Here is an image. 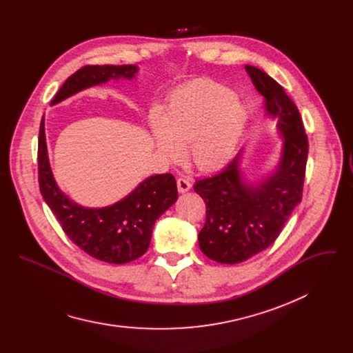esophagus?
Segmentation results:
<instances>
[{
	"label": "esophagus",
	"mask_w": 353,
	"mask_h": 353,
	"mask_svg": "<svg viewBox=\"0 0 353 353\" xmlns=\"http://www.w3.org/2000/svg\"><path fill=\"white\" fill-rule=\"evenodd\" d=\"M177 188H179L180 192H187L188 190H191V183H190V180H187V179H184V177H180V179L177 180Z\"/></svg>",
	"instance_id": "34e87169"
}]
</instances>
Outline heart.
Instances as JSON below:
<instances>
[{
	"instance_id": "heart-1",
	"label": "heart",
	"mask_w": 353,
	"mask_h": 353,
	"mask_svg": "<svg viewBox=\"0 0 353 353\" xmlns=\"http://www.w3.org/2000/svg\"><path fill=\"white\" fill-rule=\"evenodd\" d=\"M247 113L232 92L212 81L195 79L177 88L163 110L149 117V130L158 152L172 163L184 155L198 170L223 166L245 127Z\"/></svg>"
}]
</instances>
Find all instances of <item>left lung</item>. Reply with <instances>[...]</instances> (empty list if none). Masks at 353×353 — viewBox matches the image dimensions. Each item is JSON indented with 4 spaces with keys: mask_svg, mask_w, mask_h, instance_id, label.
Wrapping results in <instances>:
<instances>
[{
    "mask_svg": "<svg viewBox=\"0 0 353 353\" xmlns=\"http://www.w3.org/2000/svg\"><path fill=\"white\" fill-rule=\"evenodd\" d=\"M244 68L263 96L264 116L276 121L282 143L276 163L265 173L245 170L240 150L218 174L194 184L207 205L199 248L221 264L245 261L275 241L301 201L309 152L300 113L283 88L257 67Z\"/></svg>",
    "mask_w": 353,
    "mask_h": 353,
    "instance_id": "left-lung-1",
    "label": "left lung"
}]
</instances>
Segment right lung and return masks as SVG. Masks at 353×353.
I'll return each instance as SVG.
<instances>
[{
	"label": "right lung",
	"instance_id": "add662e5",
	"mask_svg": "<svg viewBox=\"0 0 353 353\" xmlns=\"http://www.w3.org/2000/svg\"><path fill=\"white\" fill-rule=\"evenodd\" d=\"M138 65H88L72 74L54 96L52 106L92 86L109 81L135 79ZM39 187L46 204L65 234L85 253L109 264L137 260L149 247L155 222L177 201L176 179L170 173L149 176L130 194L108 207H83L57 184L48 161L44 117L39 131Z\"/></svg>",
	"mask_w": 353,
	"mask_h": 353
}]
</instances>
